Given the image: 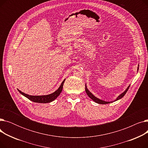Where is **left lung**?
Wrapping results in <instances>:
<instances>
[{
	"label": "left lung",
	"instance_id": "left-lung-1",
	"mask_svg": "<svg viewBox=\"0 0 148 148\" xmlns=\"http://www.w3.org/2000/svg\"><path fill=\"white\" fill-rule=\"evenodd\" d=\"M137 70H138V68H137ZM129 88H130V86L127 88V89L125 91H124V92L122 93V94H121L119 96H118V97L117 98H116V99H115V101H117V100H118V99H119L122 98L124 95H125V94L127 93V92L128 91V90ZM85 91H86V94H87V95L89 96V97L90 99H92L93 101H95V103H98V104H108V103H112V101H110V102L105 101L101 100V99H99L97 98V97H95L94 95H93L91 92H90L89 91V90L87 89L86 85H85Z\"/></svg>",
	"mask_w": 148,
	"mask_h": 148
}]
</instances>
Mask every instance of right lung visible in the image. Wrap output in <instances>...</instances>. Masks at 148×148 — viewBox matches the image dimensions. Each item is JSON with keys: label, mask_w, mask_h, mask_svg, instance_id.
Wrapping results in <instances>:
<instances>
[{"label": "right lung", "mask_w": 148, "mask_h": 148, "mask_svg": "<svg viewBox=\"0 0 148 148\" xmlns=\"http://www.w3.org/2000/svg\"><path fill=\"white\" fill-rule=\"evenodd\" d=\"M65 80H64L63 82H62L60 87L58 88V89L57 90L52 93V94L47 95L32 96V95H29L26 94H25V93L22 92L21 91H20L18 89V90L21 94H22L23 96L26 97L27 98H28L30 101H33V102L38 103H50V102L53 101H54L60 95V94L62 90V89H63V86H64V83L65 82Z\"/></svg>", "instance_id": "obj_1"}]
</instances>
